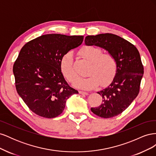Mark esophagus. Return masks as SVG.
<instances>
[{"mask_svg":"<svg viewBox=\"0 0 156 156\" xmlns=\"http://www.w3.org/2000/svg\"><path fill=\"white\" fill-rule=\"evenodd\" d=\"M79 94H84V95H88V93L87 92H83V91H79Z\"/></svg>","mask_w":156,"mask_h":156,"instance_id":"esophagus-1","label":"esophagus"}]
</instances>
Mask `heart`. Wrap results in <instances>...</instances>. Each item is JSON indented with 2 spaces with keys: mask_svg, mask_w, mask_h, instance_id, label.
Here are the masks:
<instances>
[{
  "mask_svg": "<svg viewBox=\"0 0 156 156\" xmlns=\"http://www.w3.org/2000/svg\"><path fill=\"white\" fill-rule=\"evenodd\" d=\"M79 55L90 62L87 77H79L73 68V58L72 54H66L61 60L60 69L64 76L75 87L83 90H90L100 83L105 85L115 77L117 71L115 57L109 53H103L102 50L95 46H84L79 51Z\"/></svg>",
  "mask_w": 156,
  "mask_h": 156,
  "instance_id": "heart-1",
  "label": "heart"
}]
</instances>
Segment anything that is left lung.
<instances>
[{"mask_svg": "<svg viewBox=\"0 0 156 156\" xmlns=\"http://www.w3.org/2000/svg\"><path fill=\"white\" fill-rule=\"evenodd\" d=\"M87 45H96L115 56L117 62L115 77L109 86L98 94L102 96L101 104L92 107L96 115L108 119L119 115L128 107L138 96L144 68L136 47L122 37L106 33L87 36Z\"/></svg>", "mask_w": 156, "mask_h": 156, "instance_id": "left-lung-1", "label": "left lung"}]
</instances>
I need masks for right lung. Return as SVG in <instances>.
<instances>
[{
    "label": "right lung",
    "instance_id": "obj_1",
    "mask_svg": "<svg viewBox=\"0 0 156 156\" xmlns=\"http://www.w3.org/2000/svg\"><path fill=\"white\" fill-rule=\"evenodd\" d=\"M83 36L42 35L23 47L14 62L17 92L37 115L52 119L60 115L68 99L78 91L69 86L61 72L64 55L82 44Z\"/></svg>",
    "mask_w": 156,
    "mask_h": 156
}]
</instances>
